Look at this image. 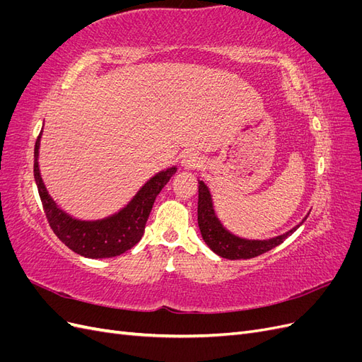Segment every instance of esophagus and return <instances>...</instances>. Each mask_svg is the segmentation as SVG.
<instances>
[{"label":"esophagus","mask_w":362,"mask_h":362,"mask_svg":"<svg viewBox=\"0 0 362 362\" xmlns=\"http://www.w3.org/2000/svg\"><path fill=\"white\" fill-rule=\"evenodd\" d=\"M181 163H182V168L184 169L192 170V169L201 168L202 164H204V158L199 154H196V152H185Z\"/></svg>","instance_id":"1"}]
</instances>
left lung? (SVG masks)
<instances>
[{
	"mask_svg": "<svg viewBox=\"0 0 362 362\" xmlns=\"http://www.w3.org/2000/svg\"><path fill=\"white\" fill-rule=\"evenodd\" d=\"M199 181V180H198ZM308 217V216H306ZM306 217L303 221H306ZM303 221L296 225L288 233L273 237L269 240H247L231 234L218 221L214 208L210 190H208L204 181H199V201H198V225L204 242L208 245L214 254L228 259H249L258 257L264 252L276 247L286 240L290 234L298 229Z\"/></svg>",
	"mask_w": 362,
	"mask_h": 362,
	"instance_id": "obj_1",
	"label": "left lung"
}]
</instances>
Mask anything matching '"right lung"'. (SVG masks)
Listing matches in <instances>:
<instances>
[{"instance_id": "1", "label": "right lung", "mask_w": 362, "mask_h": 362, "mask_svg": "<svg viewBox=\"0 0 362 362\" xmlns=\"http://www.w3.org/2000/svg\"><path fill=\"white\" fill-rule=\"evenodd\" d=\"M40 136L42 133L35 145V180L43 211L54 234L75 254L86 258H113L136 246L145 233V225L157 194L173 177L177 168L161 170L152 177L119 213L101 221H78L57 206L42 181L37 161Z\"/></svg>"}]
</instances>
